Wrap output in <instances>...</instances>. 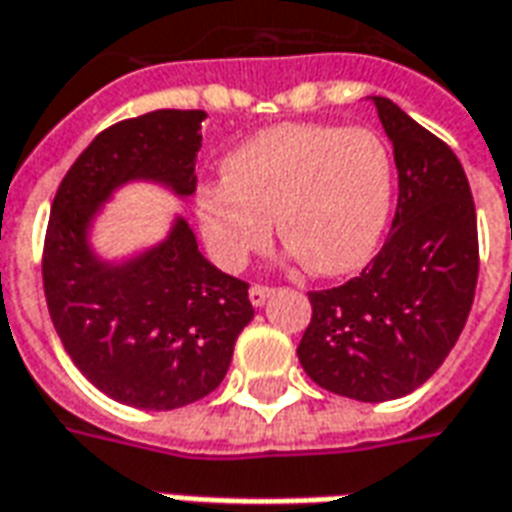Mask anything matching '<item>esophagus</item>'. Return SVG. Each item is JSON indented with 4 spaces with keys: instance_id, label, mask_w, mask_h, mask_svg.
I'll use <instances>...</instances> for the list:
<instances>
[{
    "instance_id": "34e87169",
    "label": "esophagus",
    "mask_w": 512,
    "mask_h": 512,
    "mask_svg": "<svg viewBox=\"0 0 512 512\" xmlns=\"http://www.w3.org/2000/svg\"><path fill=\"white\" fill-rule=\"evenodd\" d=\"M273 292H275L273 286L253 284L250 286V303H253V306H264V303H267V297L273 295Z\"/></svg>"
}]
</instances>
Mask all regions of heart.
I'll return each instance as SVG.
<instances>
[{"label": "heart", "instance_id": "obj_1", "mask_svg": "<svg viewBox=\"0 0 512 512\" xmlns=\"http://www.w3.org/2000/svg\"><path fill=\"white\" fill-rule=\"evenodd\" d=\"M226 184L198 192L209 248L242 267L273 234L314 275L369 262L391 206V157L378 134L320 123L264 129L223 162Z\"/></svg>", "mask_w": 512, "mask_h": 512}]
</instances>
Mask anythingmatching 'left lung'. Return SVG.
<instances>
[{
    "instance_id": "1",
    "label": "left lung",
    "mask_w": 512,
    "mask_h": 512,
    "mask_svg": "<svg viewBox=\"0 0 512 512\" xmlns=\"http://www.w3.org/2000/svg\"><path fill=\"white\" fill-rule=\"evenodd\" d=\"M372 101L394 146L397 212L358 278L308 292L311 322L297 358L322 389L386 402L419 389L458 342L474 303L480 245L455 151L394 101Z\"/></svg>"
}]
</instances>
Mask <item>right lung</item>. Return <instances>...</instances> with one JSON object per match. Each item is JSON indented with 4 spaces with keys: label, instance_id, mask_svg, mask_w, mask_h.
I'll return each instance as SVG.
<instances>
[{
    "label": "right lung",
    "instance_id": "obj_1",
    "mask_svg": "<svg viewBox=\"0 0 512 512\" xmlns=\"http://www.w3.org/2000/svg\"><path fill=\"white\" fill-rule=\"evenodd\" d=\"M204 118L157 110L96 134L60 181L43 239V292L65 353L96 389L140 411H173L215 391L253 320L248 281L206 262L184 220L121 267L88 248L90 217L123 181L195 192Z\"/></svg>",
    "mask_w": 512,
    "mask_h": 512
}]
</instances>
